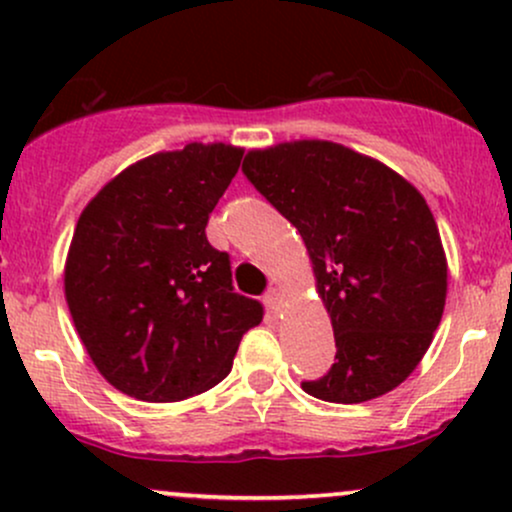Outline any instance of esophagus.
Returning <instances> with one entry per match:
<instances>
[{
	"label": "esophagus",
	"instance_id": "esophagus-1",
	"mask_svg": "<svg viewBox=\"0 0 512 512\" xmlns=\"http://www.w3.org/2000/svg\"><path fill=\"white\" fill-rule=\"evenodd\" d=\"M281 298H284V296H281V289H276V286H274V289H269L267 293H264V303H267L272 310H279L281 308Z\"/></svg>",
	"mask_w": 512,
	"mask_h": 512
}]
</instances>
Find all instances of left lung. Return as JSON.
Instances as JSON below:
<instances>
[{"label":"left lung","instance_id":"left-lung-1","mask_svg":"<svg viewBox=\"0 0 512 512\" xmlns=\"http://www.w3.org/2000/svg\"><path fill=\"white\" fill-rule=\"evenodd\" d=\"M243 173L298 228L332 317L337 356L303 390L334 404L395 390L431 346L448 293L426 199L375 158L317 139L250 151Z\"/></svg>","mask_w":512,"mask_h":512}]
</instances>
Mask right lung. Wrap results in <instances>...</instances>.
<instances>
[{
  "label": "right lung",
  "mask_w": 512,
  "mask_h": 512,
  "mask_svg": "<svg viewBox=\"0 0 512 512\" xmlns=\"http://www.w3.org/2000/svg\"><path fill=\"white\" fill-rule=\"evenodd\" d=\"M243 149L187 144L122 170L81 211L64 296L88 356L142 402H180L231 373L260 301L233 291L207 221Z\"/></svg>",
  "instance_id": "1"
}]
</instances>
